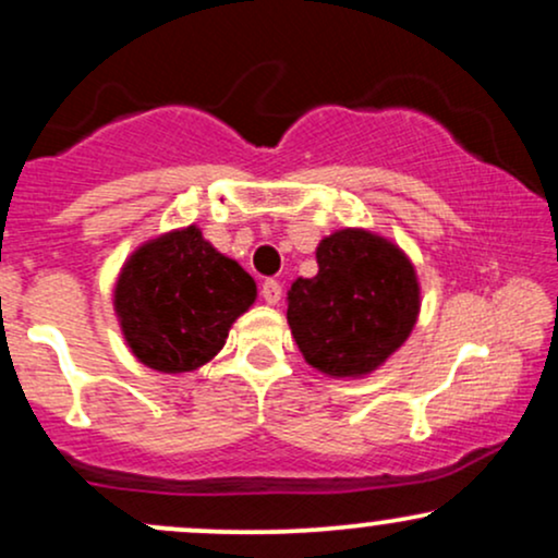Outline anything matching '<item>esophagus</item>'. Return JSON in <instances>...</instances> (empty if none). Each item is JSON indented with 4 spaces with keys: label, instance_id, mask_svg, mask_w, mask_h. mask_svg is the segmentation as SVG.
Wrapping results in <instances>:
<instances>
[{
    "label": "esophagus",
    "instance_id": "obj_1",
    "mask_svg": "<svg viewBox=\"0 0 558 558\" xmlns=\"http://www.w3.org/2000/svg\"><path fill=\"white\" fill-rule=\"evenodd\" d=\"M280 293H283V291H280L278 280H265V283H262V299H265L267 304H272V306L278 304Z\"/></svg>",
    "mask_w": 558,
    "mask_h": 558
}]
</instances>
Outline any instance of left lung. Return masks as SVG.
<instances>
[{
	"instance_id": "left-lung-1",
	"label": "left lung",
	"mask_w": 558,
	"mask_h": 558,
	"mask_svg": "<svg viewBox=\"0 0 558 558\" xmlns=\"http://www.w3.org/2000/svg\"><path fill=\"white\" fill-rule=\"evenodd\" d=\"M317 275L288 291V325L306 364L328 377L375 373L412 336L420 280L399 243L341 228L317 246Z\"/></svg>"
}]
</instances>
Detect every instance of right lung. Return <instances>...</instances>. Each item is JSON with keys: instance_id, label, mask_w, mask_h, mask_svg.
I'll use <instances>...</instances> for the list:
<instances>
[{"instance_id": "add662e5", "label": "right lung", "mask_w": 558, "mask_h": 558, "mask_svg": "<svg viewBox=\"0 0 558 558\" xmlns=\"http://www.w3.org/2000/svg\"><path fill=\"white\" fill-rule=\"evenodd\" d=\"M254 299L252 275L189 226L141 243L118 275L112 304L133 356L178 375L215 360Z\"/></svg>"}]
</instances>
